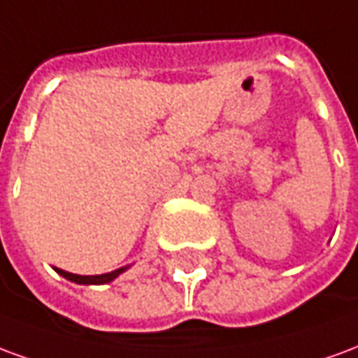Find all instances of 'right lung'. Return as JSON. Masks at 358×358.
Masks as SVG:
<instances>
[{
  "label": "right lung",
  "mask_w": 358,
  "mask_h": 358,
  "mask_svg": "<svg viewBox=\"0 0 358 358\" xmlns=\"http://www.w3.org/2000/svg\"><path fill=\"white\" fill-rule=\"evenodd\" d=\"M61 274V276H65L66 280H71V282H76V284H109L110 280H115V278L120 274V272H124L126 268H118L115 272H109V274H99V276H80V274H71V272H65V270L55 268Z\"/></svg>",
  "instance_id": "1"
}]
</instances>
